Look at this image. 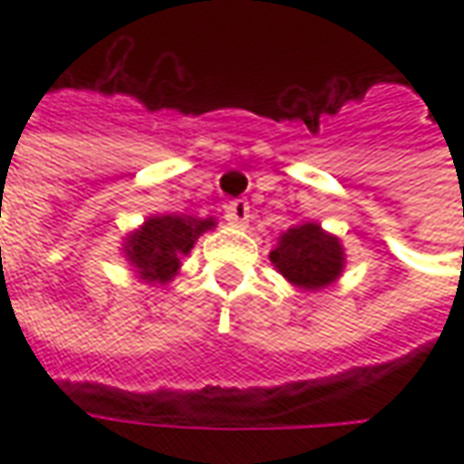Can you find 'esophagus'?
Returning <instances> with one entry per match:
<instances>
[{"label": "esophagus", "mask_w": 464, "mask_h": 464, "mask_svg": "<svg viewBox=\"0 0 464 464\" xmlns=\"http://www.w3.org/2000/svg\"><path fill=\"white\" fill-rule=\"evenodd\" d=\"M224 219L232 224V227H247L250 222V204L247 201H232V204L224 208Z\"/></svg>", "instance_id": "34e87169"}]
</instances>
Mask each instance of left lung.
Masks as SVG:
<instances>
[{"mask_svg":"<svg viewBox=\"0 0 464 464\" xmlns=\"http://www.w3.org/2000/svg\"><path fill=\"white\" fill-rule=\"evenodd\" d=\"M271 263L286 281L299 289H323L343 274L346 256L338 237L320 224L304 222L286 229L271 250Z\"/></svg>","mask_w":464,"mask_h":464,"instance_id":"obj_1","label":"left lung"}]
</instances>
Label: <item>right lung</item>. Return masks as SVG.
Returning a JSON list of instances; mask_svg holds the SVG:
<instances>
[{
  "instance_id": "obj_1",
  "label": "right lung",
  "mask_w": 464,
  "mask_h": 464,
  "mask_svg": "<svg viewBox=\"0 0 464 464\" xmlns=\"http://www.w3.org/2000/svg\"><path fill=\"white\" fill-rule=\"evenodd\" d=\"M214 227V219H196L180 214L150 217L126 237L123 253L136 268L139 278H144L147 284H168L169 278H175L180 260L190 253L193 242Z\"/></svg>"
}]
</instances>
